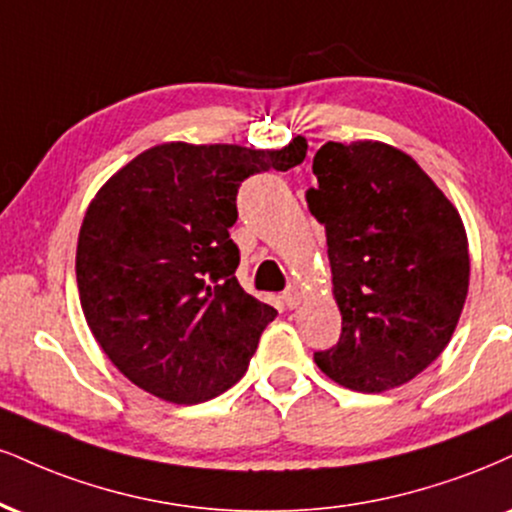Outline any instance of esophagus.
Listing matches in <instances>:
<instances>
[{
    "label": "esophagus",
    "instance_id": "obj_1",
    "mask_svg": "<svg viewBox=\"0 0 512 512\" xmlns=\"http://www.w3.org/2000/svg\"><path fill=\"white\" fill-rule=\"evenodd\" d=\"M283 303H286V307H291V310H295V307L303 303V291H300V286L288 288V291L283 293Z\"/></svg>",
    "mask_w": 512,
    "mask_h": 512
}]
</instances>
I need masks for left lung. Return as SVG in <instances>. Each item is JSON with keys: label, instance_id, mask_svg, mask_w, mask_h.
<instances>
[{"label": "left lung", "instance_id": "1", "mask_svg": "<svg viewBox=\"0 0 512 512\" xmlns=\"http://www.w3.org/2000/svg\"><path fill=\"white\" fill-rule=\"evenodd\" d=\"M305 193L324 226L341 338L315 353L336 384L381 393L408 384L451 341L470 250L453 202L410 155L379 140L326 143Z\"/></svg>", "mask_w": 512, "mask_h": 512}]
</instances>
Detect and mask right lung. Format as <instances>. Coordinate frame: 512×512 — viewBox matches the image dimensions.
<instances>
[{
	"label": "right lung",
	"instance_id": "add662e5",
	"mask_svg": "<svg viewBox=\"0 0 512 512\" xmlns=\"http://www.w3.org/2000/svg\"><path fill=\"white\" fill-rule=\"evenodd\" d=\"M305 155L303 135L281 150L162 143L92 197L76 250L80 307L138 389L193 405L243 377L276 310L236 279V195L248 176Z\"/></svg>",
	"mask_w": 512,
	"mask_h": 512
}]
</instances>
